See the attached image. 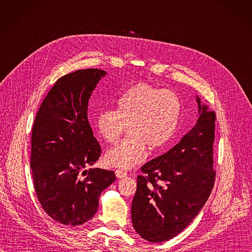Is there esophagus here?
Wrapping results in <instances>:
<instances>
[{
    "mask_svg": "<svg viewBox=\"0 0 252 252\" xmlns=\"http://www.w3.org/2000/svg\"><path fill=\"white\" fill-rule=\"evenodd\" d=\"M115 175L117 178H124L126 176V172L122 170V169H116L115 170Z\"/></svg>",
    "mask_w": 252,
    "mask_h": 252,
    "instance_id": "obj_1",
    "label": "esophagus"
}]
</instances>
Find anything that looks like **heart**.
Wrapping results in <instances>:
<instances>
[{
    "label": "heart",
    "mask_w": 252,
    "mask_h": 252,
    "mask_svg": "<svg viewBox=\"0 0 252 252\" xmlns=\"http://www.w3.org/2000/svg\"><path fill=\"white\" fill-rule=\"evenodd\" d=\"M181 114L178 96L170 90L138 83L116 100V110L106 109L96 117V129L105 142L116 143L128 129V138L111 148L105 162L128 169L143 162L152 150L165 147L173 138Z\"/></svg>",
    "instance_id": "1"
}]
</instances>
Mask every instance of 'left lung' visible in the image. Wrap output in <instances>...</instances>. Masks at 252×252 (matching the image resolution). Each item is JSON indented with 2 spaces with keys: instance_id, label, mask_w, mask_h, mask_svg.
I'll use <instances>...</instances> for the list:
<instances>
[{
  "instance_id": "obj_1",
  "label": "left lung",
  "mask_w": 252,
  "mask_h": 252,
  "mask_svg": "<svg viewBox=\"0 0 252 252\" xmlns=\"http://www.w3.org/2000/svg\"><path fill=\"white\" fill-rule=\"evenodd\" d=\"M198 119L168 152L142 166L131 222L149 242H164L186 229L203 209L215 182L216 114L195 96Z\"/></svg>"
}]
</instances>
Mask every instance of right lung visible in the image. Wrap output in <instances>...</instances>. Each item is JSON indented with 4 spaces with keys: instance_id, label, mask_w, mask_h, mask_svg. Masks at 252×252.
<instances>
[{
    "instance_id": "right-lung-1",
    "label": "right lung",
    "mask_w": 252,
    "mask_h": 252,
    "mask_svg": "<svg viewBox=\"0 0 252 252\" xmlns=\"http://www.w3.org/2000/svg\"><path fill=\"white\" fill-rule=\"evenodd\" d=\"M106 72L78 70L60 78L36 114L31 162L37 198L55 221L79 226L94 217L99 196L115 180L113 171L90 168L101 154L88 121L92 91Z\"/></svg>"
}]
</instances>
